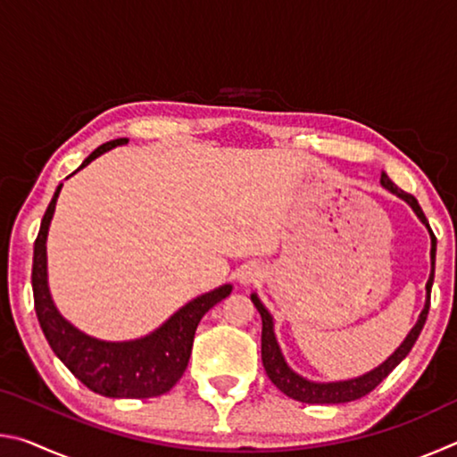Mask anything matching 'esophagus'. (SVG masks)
<instances>
[{
    "instance_id": "1",
    "label": "esophagus",
    "mask_w": 457,
    "mask_h": 457,
    "mask_svg": "<svg viewBox=\"0 0 457 457\" xmlns=\"http://www.w3.org/2000/svg\"><path fill=\"white\" fill-rule=\"evenodd\" d=\"M262 274H260V270L256 268V266H245L242 272H239V282H242L244 286H247V284H253L258 280Z\"/></svg>"
}]
</instances>
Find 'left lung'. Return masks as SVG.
I'll use <instances>...</instances> for the list:
<instances>
[{"mask_svg": "<svg viewBox=\"0 0 457 457\" xmlns=\"http://www.w3.org/2000/svg\"><path fill=\"white\" fill-rule=\"evenodd\" d=\"M381 185L385 189H389L391 193H395L397 197L405 199L407 204L413 207L417 218L425 223V228H428L431 234V274H429L428 286H425V288H428V300H425L423 312L420 314V320H417L411 332H409L407 338L403 340V345H401L399 349L393 353L381 367H377L375 370H370V373L362 375L359 378H351V381L312 383V381H306V378L296 375L288 365H286V361L280 353V346H278L276 337H274L272 316H270L264 304L260 303V298L256 296V294H252V303L258 308V312L262 316V362H264L266 375L270 377V381H272L278 389H280L284 395H288L290 399L303 401V403H311V405H314V403L324 405V403H349V401L369 395V393L373 391L375 386L383 381V378L389 377L391 370L407 357L409 351L413 349L417 337L421 335L425 320H428L429 303H431V284H433V276H436V236H433L428 218H425L423 210L420 207V204H417V199L411 195V193H405L403 189H399L397 185L393 183L389 177H386V173L381 175Z\"/></svg>", "mask_w": 457, "mask_h": 457, "instance_id": "obj_1", "label": "left lung"}]
</instances>
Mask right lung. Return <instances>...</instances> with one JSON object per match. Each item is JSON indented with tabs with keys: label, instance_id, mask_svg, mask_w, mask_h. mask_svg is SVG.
<instances>
[{
	"label": "right lung",
	"instance_id": "1",
	"mask_svg": "<svg viewBox=\"0 0 457 457\" xmlns=\"http://www.w3.org/2000/svg\"><path fill=\"white\" fill-rule=\"evenodd\" d=\"M125 143L127 138H114V141L100 145L84 159V163L76 171L87 167L98 154ZM60 189L62 185H58L54 193L34 242V308L46 340L56 353V357L71 369V373L98 395L114 399H149L163 395L179 381L187 369L199 320L212 306L229 296L231 286H221V288L207 292L193 303L185 304L163 327L145 338L130 340V343H104V340L82 335L56 311L50 298L48 278H46L48 276L46 274V237H48Z\"/></svg>",
	"mask_w": 457,
	"mask_h": 457
}]
</instances>
